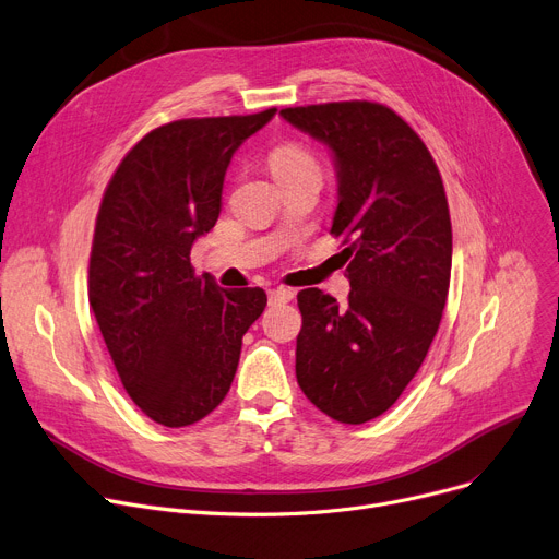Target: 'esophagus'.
<instances>
[{
  "mask_svg": "<svg viewBox=\"0 0 559 559\" xmlns=\"http://www.w3.org/2000/svg\"><path fill=\"white\" fill-rule=\"evenodd\" d=\"M295 298V290L293 288H286V286H275L269 290V300L271 305H277V302H290Z\"/></svg>",
  "mask_w": 559,
  "mask_h": 559,
  "instance_id": "obj_1",
  "label": "esophagus"
}]
</instances>
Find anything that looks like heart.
<instances>
[{
    "mask_svg": "<svg viewBox=\"0 0 559 559\" xmlns=\"http://www.w3.org/2000/svg\"><path fill=\"white\" fill-rule=\"evenodd\" d=\"M269 164L277 182L293 176H302V174H320V164L316 155L305 144H298V142H286L275 146L271 151Z\"/></svg>",
    "mask_w": 559,
    "mask_h": 559,
    "instance_id": "obj_1",
    "label": "heart"
}]
</instances>
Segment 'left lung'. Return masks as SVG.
Listing matches in <instances>:
<instances>
[{"label":"left lung","instance_id":"left-lung-1","mask_svg":"<svg viewBox=\"0 0 559 559\" xmlns=\"http://www.w3.org/2000/svg\"><path fill=\"white\" fill-rule=\"evenodd\" d=\"M282 117L332 148L347 302L298 293L295 377L307 400L343 424H364L400 400L442 320L451 280V218L442 176L421 138L392 108L334 102Z\"/></svg>","mask_w":559,"mask_h":559}]
</instances>
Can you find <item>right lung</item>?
Segmentation results:
<instances>
[{"label": "right lung", "mask_w": 559, "mask_h": 559, "mask_svg": "<svg viewBox=\"0 0 559 559\" xmlns=\"http://www.w3.org/2000/svg\"><path fill=\"white\" fill-rule=\"evenodd\" d=\"M277 108L153 128L119 162L96 214L87 298L115 370L140 411L180 429L233 385L261 288H221L191 246L221 214L227 164Z\"/></svg>", "instance_id": "1"}]
</instances>
